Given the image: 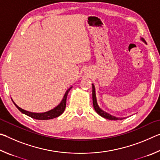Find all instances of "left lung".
I'll use <instances>...</instances> for the list:
<instances>
[{
	"label": "left lung",
	"mask_w": 160,
	"mask_h": 160,
	"mask_svg": "<svg viewBox=\"0 0 160 160\" xmlns=\"http://www.w3.org/2000/svg\"><path fill=\"white\" fill-rule=\"evenodd\" d=\"M143 42H145V40L142 39ZM92 101H93V106L94 108V110L96 111V112L98 113L99 115L102 116L103 118L109 119V120H118V119H123V118H116L115 116H113L112 115H110L109 113H108L107 112H104V111H102L100 108L98 107L97 103V99H96V95H95V88H94V85H92Z\"/></svg>",
	"instance_id": "1"
}]
</instances>
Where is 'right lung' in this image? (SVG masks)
I'll return each instance as SVG.
<instances>
[{"mask_svg":"<svg viewBox=\"0 0 160 160\" xmlns=\"http://www.w3.org/2000/svg\"><path fill=\"white\" fill-rule=\"evenodd\" d=\"M71 88H71H70L66 92L63 98L62 99L61 102L58 104V106H57L56 108H54V109H53L52 110H50L48 111V112H44V113H32V112H28V111H25L22 109H21V108L19 107L17 104H15V103L13 101L12 102L15 105V107L18 108V110H20L22 113L28 115V116H29V117L37 119V120H48V119H51V118L58 117V116L61 115L62 113H63L66 107V98H67L68 93V92Z\"/></svg>","mask_w":160,"mask_h":160,"instance_id":"add662e5","label":"right lung"}]
</instances>
